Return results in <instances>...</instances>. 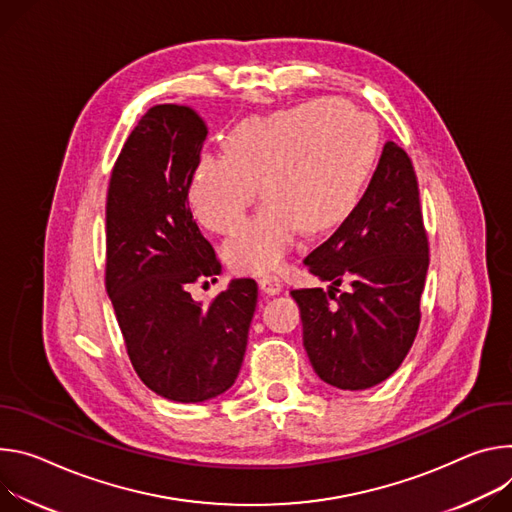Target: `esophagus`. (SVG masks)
I'll return each instance as SVG.
<instances>
[{
    "label": "esophagus",
    "mask_w": 512,
    "mask_h": 512,
    "mask_svg": "<svg viewBox=\"0 0 512 512\" xmlns=\"http://www.w3.org/2000/svg\"><path fill=\"white\" fill-rule=\"evenodd\" d=\"M258 285H260V291L264 295H278L282 291V280L278 276H274V274L262 276Z\"/></svg>",
    "instance_id": "1"
}]
</instances>
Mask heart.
<instances>
[{
    "mask_svg": "<svg viewBox=\"0 0 512 512\" xmlns=\"http://www.w3.org/2000/svg\"><path fill=\"white\" fill-rule=\"evenodd\" d=\"M230 152L203 150L187 189L193 215L227 234L260 195L268 201L238 225L223 248L248 274L285 266L303 227L323 230L358 203L378 152L366 113L335 99H311L248 118L227 138Z\"/></svg>",
    "mask_w": 512,
    "mask_h": 512,
    "instance_id": "obj_1",
    "label": "heart"
}]
</instances>
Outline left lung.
<instances>
[{
	"label": "left lung",
	"instance_id": "left-lung-1",
	"mask_svg": "<svg viewBox=\"0 0 512 512\" xmlns=\"http://www.w3.org/2000/svg\"><path fill=\"white\" fill-rule=\"evenodd\" d=\"M305 266L331 282L327 291H291L317 376L335 388L364 390L399 370L419 329L429 268L419 185L401 146L384 144L364 197ZM344 277L351 291L339 294Z\"/></svg>",
	"mask_w": 512,
	"mask_h": 512
}]
</instances>
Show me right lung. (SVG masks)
Returning a JSON list of instances; mask_svg holds the SVG:
<instances>
[{
  "mask_svg": "<svg viewBox=\"0 0 512 512\" xmlns=\"http://www.w3.org/2000/svg\"><path fill=\"white\" fill-rule=\"evenodd\" d=\"M207 126L187 105L150 107L111 170L105 289L140 380L175 403L230 390L244 362L258 285L236 278L209 305L189 285L221 264L193 219L187 189Z\"/></svg>",
  "mask_w": 512,
  "mask_h": 512,
  "instance_id": "add662e5",
  "label": "right lung"
}]
</instances>
